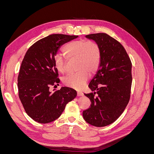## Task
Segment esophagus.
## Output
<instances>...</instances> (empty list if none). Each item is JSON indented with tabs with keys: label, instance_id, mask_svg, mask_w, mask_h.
<instances>
[{
	"label": "esophagus",
	"instance_id": "34e87169",
	"mask_svg": "<svg viewBox=\"0 0 154 154\" xmlns=\"http://www.w3.org/2000/svg\"><path fill=\"white\" fill-rule=\"evenodd\" d=\"M77 96H83V93L82 92L78 91V92H77Z\"/></svg>",
	"mask_w": 154,
	"mask_h": 154
}]
</instances>
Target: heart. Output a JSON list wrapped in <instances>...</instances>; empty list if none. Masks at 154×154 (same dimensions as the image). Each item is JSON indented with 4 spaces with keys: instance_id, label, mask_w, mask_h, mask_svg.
<instances>
[{
    "instance_id": "heart-1",
    "label": "heart",
    "mask_w": 154,
    "mask_h": 154,
    "mask_svg": "<svg viewBox=\"0 0 154 154\" xmlns=\"http://www.w3.org/2000/svg\"><path fill=\"white\" fill-rule=\"evenodd\" d=\"M65 54L70 60H76L78 72L63 78V83L69 87L80 90L85 86L90 74L98 69L101 57V48L94 40H79L71 42L64 46ZM54 66L60 73L66 72L67 61L60 56L55 58Z\"/></svg>"
}]
</instances>
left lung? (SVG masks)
I'll use <instances>...</instances> for the list:
<instances>
[{
    "mask_svg": "<svg viewBox=\"0 0 154 154\" xmlns=\"http://www.w3.org/2000/svg\"><path fill=\"white\" fill-rule=\"evenodd\" d=\"M85 36L99 44L101 57L98 71L88 85L94 92L85 94L91 105L83 111V116L91 125L105 127L114 123L128 103L132 63L123 46L109 35L101 32Z\"/></svg>",
    "mask_w": 154,
    "mask_h": 154,
    "instance_id": "1",
    "label": "left lung"
}]
</instances>
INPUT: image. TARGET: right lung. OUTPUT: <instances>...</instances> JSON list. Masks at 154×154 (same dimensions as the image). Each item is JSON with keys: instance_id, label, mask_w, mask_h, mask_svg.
<instances>
[{"instance_id": "right-lung-1", "label": "right lung", "mask_w": 154, "mask_h": 154, "mask_svg": "<svg viewBox=\"0 0 154 154\" xmlns=\"http://www.w3.org/2000/svg\"><path fill=\"white\" fill-rule=\"evenodd\" d=\"M78 36L50 35L27 51L18 76V96L26 112L36 122L48 123L58 119L77 95L71 88L64 87L53 92L49 88L60 83L54 66L58 49Z\"/></svg>"}]
</instances>
